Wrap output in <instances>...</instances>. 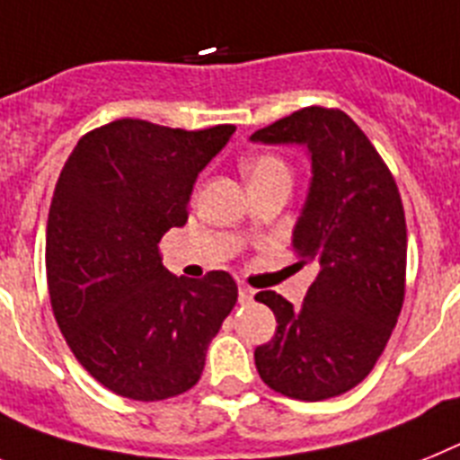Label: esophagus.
I'll use <instances>...</instances> for the list:
<instances>
[{"label": "esophagus", "mask_w": 460, "mask_h": 460, "mask_svg": "<svg viewBox=\"0 0 460 460\" xmlns=\"http://www.w3.org/2000/svg\"><path fill=\"white\" fill-rule=\"evenodd\" d=\"M254 296V289L250 285H238V302L241 304H250Z\"/></svg>", "instance_id": "34e87169"}]
</instances>
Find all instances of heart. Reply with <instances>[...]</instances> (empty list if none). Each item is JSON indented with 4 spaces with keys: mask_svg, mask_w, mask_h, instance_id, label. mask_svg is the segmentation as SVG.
<instances>
[{
    "mask_svg": "<svg viewBox=\"0 0 460 460\" xmlns=\"http://www.w3.org/2000/svg\"><path fill=\"white\" fill-rule=\"evenodd\" d=\"M243 171H245L248 182H260V180L276 175H289L288 164H285L283 158L273 156V154H260V156L248 158L245 165H243Z\"/></svg>",
    "mask_w": 460,
    "mask_h": 460,
    "instance_id": "1",
    "label": "heart"
}]
</instances>
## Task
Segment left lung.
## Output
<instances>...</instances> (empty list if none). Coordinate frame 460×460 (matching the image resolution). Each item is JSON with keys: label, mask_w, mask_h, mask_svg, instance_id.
I'll use <instances>...</instances> for the list:
<instances>
[{"label": "left lung", "mask_w": 460, "mask_h": 460, "mask_svg": "<svg viewBox=\"0 0 460 460\" xmlns=\"http://www.w3.org/2000/svg\"><path fill=\"white\" fill-rule=\"evenodd\" d=\"M302 145L311 187L292 231L296 266L318 276L304 304L266 289L276 334L254 349L271 391L318 402L360 384L384 353L404 302L407 224L400 191L367 135L341 110L304 107L250 137Z\"/></svg>", "instance_id": "left-lung-1"}]
</instances>
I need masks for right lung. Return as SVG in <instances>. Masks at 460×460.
I'll list each match as a JSON object with an SVG mask.
<instances>
[{
    "label": "right lung",
    "mask_w": 460,
    "mask_h": 460,
    "mask_svg": "<svg viewBox=\"0 0 460 460\" xmlns=\"http://www.w3.org/2000/svg\"><path fill=\"white\" fill-rule=\"evenodd\" d=\"M234 130L119 119L84 135L58 177L46 224L53 315L76 360L117 395L156 402L196 385L236 304L226 271L177 278L158 254Z\"/></svg>",
    "instance_id": "obj_1"
}]
</instances>
